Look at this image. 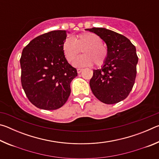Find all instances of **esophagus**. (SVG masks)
Returning a JSON list of instances; mask_svg holds the SVG:
<instances>
[{"label": "esophagus", "mask_w": 159, "mask_h": 159, "mask_svg": "<svg viewBox=\"0 0 159 159\" xmlns=\"http://www.w3.org/2000/svg\"><path fill=\"white\" fill-rule=\"evenodd\" d=\"M83 69H77V72H78V74H80V72H81L82 71H83Z\"/></svg>", "instance_id": "esophagus-1"}]
</instances>
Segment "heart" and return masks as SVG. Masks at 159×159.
<instances>
[{
  "label": "heart",
  "mask_w": 159,
  "mask_h": 159,
  "mask_svg": "<svg viewBox=\"0 0 159 159\" xmlns=\"http://www.w3.org/2000/svg\"><path fill=\"white\" fill-rule=\"evenodd\" d=\"M102 44V39L93 33H83L74 39L67 38L62 45V51L66 60L71 62L83 50V55L74 61L73 65L83 67L93 65L95 63L100 66L105 62L107 51Z\"/></svg>",
  "instance_id": "1"
}]
</instances>
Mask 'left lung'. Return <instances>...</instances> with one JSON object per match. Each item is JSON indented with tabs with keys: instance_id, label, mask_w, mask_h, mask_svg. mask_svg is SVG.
Segmentation results:
<instances>
[{
	"instance_id": "left-lung-1",
	"label": "left lung",
	"mask_w": 159,
	"mask_h": 159,
	"mask_svg": "<svg viewBox=\"0 0 159 159\" xmlns=\"http://www.w3.org/2000/svg\"><path fill=\"white\" fill-rule=\"evenodd\" d=\"M95 33L107 46V57L101 69L93 70L90 86L97 98L107 104L127 98L133 87L138 57L136 48L123 35L105 28L85 29Z\"/></svg>"
}]
</instances>
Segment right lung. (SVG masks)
<instances>
[{
	"mask_svg": "<svg viewBox=\"0 0 159 159\" xmlns=\"http://www.w3.org/2000/svg\"><path fill=\"white\" fill-rule=\"evenodd\" d=\"M69 31H52L35 38L20 58L21 85L32 104L39 109L62 107L71 93L70 83L76 69L68 63L62 45Z\"/></svg>",
	"mask_w": 159,
	"mask_h": 159,
	"instance_id": "add662e5",
	"label": "right lung"
}]
</instances>
